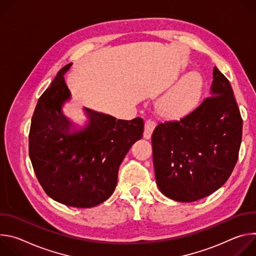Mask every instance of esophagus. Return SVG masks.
Returning <instances> with one entry per match:
<instances>
[{"label":"esophagus","instance_id":"esophagus-1","mask_svg":"<svg viewBox=\"0 0 256 256\" xmlns=\"http://www.w3.org/2000/svg\"><path fill=\"white\" fill-rule=\"evenodd\" d=\"M156 128V122L152 120H148L144 122V138L146 140H150L152 134Z\"/></svg>","mask_w":256,"mask_h":256}]
</instances>
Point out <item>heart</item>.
<instances>
[{
	"label": "heart",
	"instance_id": "1",
	"mask_svg": "<svg viewBox=\"0 0 256 256\" xmlns=\"http://www.w3.org/2000/svg\"><path fill=\"white\" fill-rule=\"evenodd\" d=\"M202 89V77L198 72H190L158 101L159 114L170 120L184 116L198 103Z\"/></svg>",
	"mask_w": 256,
	"mask_h": 256
}]
</instances>
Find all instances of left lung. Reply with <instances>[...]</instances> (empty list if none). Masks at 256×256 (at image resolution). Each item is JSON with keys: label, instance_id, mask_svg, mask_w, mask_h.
Masks as SVG:
<instances>
[{"label": "left lung", "instance_id": "1", "mask_svg": "<svg viewBox=\"0 0 256 256\" xmlns=\"http://www.w3.org/2000/svg\"><path fill=\"white\" fill-rule=\"evenodd\" d=\"M210 97L192 112L156 126L152 134L157 186L181 202L204 198L220 188L238 160L242 118L228 79L212 70Z\"/></svg>", "mask_w": 256, "mask_h": 256}]
</instances>
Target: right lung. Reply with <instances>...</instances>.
Wrapping results in <instances>:
<instances>
[{
	"label": "right lung",
	"mask_w": 256,
	"mask_h": 256,
	"mask_svg": "<svg viewBox=\"0 0 256 256\" xmlns=\"http://www.w3.org/2000/svg\"><path fill=\"white\" fill-rule=\"evenodd\" d=\"M64 66L40 96L31 120L29 156L40 184L48 196L66 206L92 208L110 196L118 173L132 146L142 138L144 120H132L84 107L88 124L75 126L62 107L70 98Z\"/></svg>",
	"instance_id": "right-lung-1"
}]
</instances>
